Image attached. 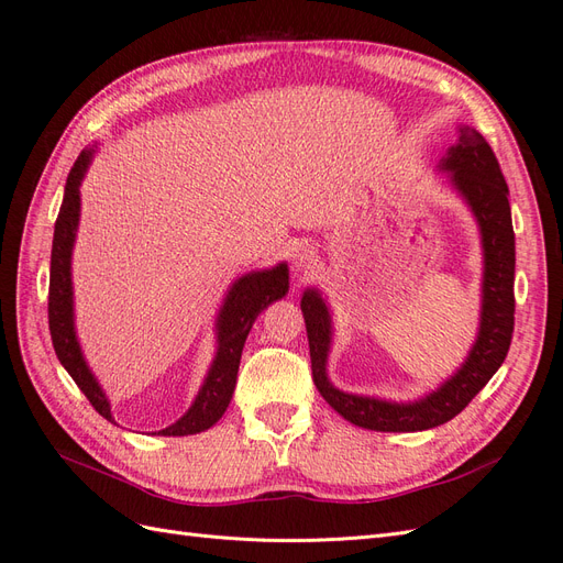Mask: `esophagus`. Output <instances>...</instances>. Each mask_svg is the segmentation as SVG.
Instances as JSON below:
<instances>
[{"instance_id":"obj_1","label":"esophagus","mask_w":563,"mask_h":563,"mask_svg":"<svg viewBox=\"0 0 563 563\" xmlns=\"http://www.w3.org/2000/svg\"><path fill=\"white\" fill-rule=\"evenodd\" d=\"M317 265V253L312 246H298L294 251V269L300 272V275H308L310 269Z\"/></svg>"}]
</instances>
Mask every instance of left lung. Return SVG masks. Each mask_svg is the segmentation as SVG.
<instances>
[{
	"label": "left lung",
	"instance_id": "8db88e82",
	"mask_svg": "<svg viewBox=\"0 0 563 563\" xmlns=\"http://www.w3.org/2000/svg\"><path fill=\"white\" fill-rule=\"evenodd\" d=\"M460 140L448 148L438 170L450 175V187L462 196L476 218L483 246L481 319L476 341L460 369L435 390L409 402L345 393L329 382L327 364L331 353V310L317 288H306L300 310L306 317L312 378L322 398L355 427L369 431L412 433L435 429L457 417L476 398V393L503 367L514 331V227L509 187L490 144L476 128L460 125Z\"/></svg>",
	"mask_w": 563,
	"mask_h": 563
}]
</instances>
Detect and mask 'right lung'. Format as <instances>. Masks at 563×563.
<instances>
[{"instance_id": "1", "label": "right lung", "mask_w": 563, "mask_h": 563, "mask_svg": "<svg viewBox=\"0 0 563 563\" xmlns=\"http://www.w3.org/2000/svg\"><path fill=\"white\" fill-rule=\"evenodd\" d=\"M95 146L85 148L75 161L66 179L64 203L54 224L52 244V267H49V331L58 362L73 376V382L87 395L97 412L115 423L111 415V402L106 398L97 376L89 369L82 355V347L75 333V306H73V246L80 224V185L87 175L89 163L95 158ZM288 294V265L279 263L269 269H253L239 277L227 291L218 319H216V357L203 384L196 393L191 407L168 429H161L158 435H194L210 429L230 407L236 386V372L241 351L253 322L269 302L282 300Z\"/></svg>"}]
</instances>
